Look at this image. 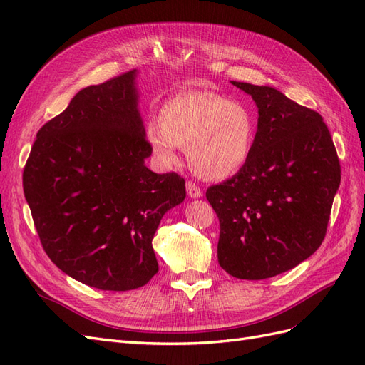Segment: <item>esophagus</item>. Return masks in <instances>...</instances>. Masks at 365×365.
<instances>
[{
    "label": "esophagus",
    "instance_id": "esophagus-1",
    "mask_svg": "<svg viewBox=\"0 0 365 365\" xmlns=\"http://www.w3.org/2000/svg\"><path fill=\"white\" fill-rule=\"evenodd\" d=\"M186 191H188V195H190L191 199H199V197H202V195H203V191L191 180L186 182Z\"/></svg>",
    "mask_w": 365,
    "mask_h": 365
}]
</instances>
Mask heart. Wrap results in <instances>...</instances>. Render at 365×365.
<instances>
[{"label": "heart", "instance_id": "1", "mask_svg": "<svg viewBox=\"0 0 365 365\" xmlns=\"http://www.w3.org/2000/svg\"><path fill=\"white\" fill-rule=\"evenodd\" d=\"M146 125L145 138L155 157L171 165L186 148L191 170L208 180H225L250 160L256 140V120L240 101L219 93H177Z\"/></svg>", "mask_w": 365, "mask_h": 365}]
</instances>
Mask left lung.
<instances>
[{"label": "left lung", "mask_w": 365, "mask_h": 365, "mask_svg": "<svg viewBox=\"0 0 365 365\" xmlns=\"http://www.w3.org/2000/svg\"><path fill=\"white\" fill-rule=\"evenodd\" d=\"M259 118L250 160L207 190L220 222L217 259L228 274L260 280L294 268L321 247L341 165L316 110L269 86L231 81Z\"/></svg>", "instance_id": "8db88e82"}]
</instances>
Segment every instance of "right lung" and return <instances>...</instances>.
<instances>
[{"label": "right lung", "instance_id": "add662e5", "mask_svg": "<svg viewBox=\"0 0 365 365\" xmlns=\"http://www.w3.org/2000/svg\"><path fill=\"white\" fill-rule=\"evenodd\" d=\"M137 71L81 89L36 134L23 171L41 245L63 273L108 292L158 272L153 237L185 200V180L155 174L138 112Z\"/></svg>", "mask_w": 365, "mask_h": 365}]
</instances>
